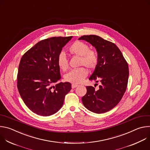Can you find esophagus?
<instances>
[{"label": "esophagus", "mask_w": 150, "mask_h": 150, "mask_svg": "<svg viewBox=\"0 0 150 150\" xmlns=\"http://www.w3.org/2000/svg\"><path fill=\"white\" fill-rule=\"evenodd\" d=\"M76 87H78V85H76V84H74V83L72 84V88H75Z\"/></svg>", "instance_id": "esophagus-1"}]
</instances>
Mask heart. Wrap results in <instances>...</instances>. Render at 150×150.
<instances>
[{
    "instance_id": "1",
    "label": "heart",
    "mask_w": 150,
    "mask_h": 150,
    "mask_svg": "<svg viewBox=\"0 0 150 150\" xmlns=\"http://www.w3.org/2000/svg\"><path fill=\"white\" fill-rule=\"evenodd\" d=\"M69 52L72 54L80 57L79 66L86 67L90 70L94 69L98 63L97 53L90 49V46L82 41H75L68 47ZM57 64L59 69L66 71L69 68L68 60L65 53H60L57 58ZM88 75L87 69L83 67L72 69L67 74L64 78L66 81L77 84L82 82Z\"/></svg>"
}]
</instances>
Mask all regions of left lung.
Here are the masks:
<instances>
[{"label": "left lung", "mask_w": 150, "mask_h": 150, "mask_svg": "<svg viewBox=\"0 0 150 150\" xmlns=\"http://www.w3.org/2000/svg\"><path fill=\"white\" fill-rule=\"evenodd\" d=\"M78 39L87 41L96 47L98 63L89 79L101 82L98 90L92 86L86 87L87 91L82 98V103L92 112H107L120 102L126 91L128 64L113 42L96 35H83Z\"/></svg>", "instance_id": "obj_1"}]
</instances>
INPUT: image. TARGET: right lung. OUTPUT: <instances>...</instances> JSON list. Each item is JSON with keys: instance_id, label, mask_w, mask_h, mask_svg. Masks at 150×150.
Wrapping results in <instances>:
<instances>
[{"instance_id": "right-lung-1", "label": "right lung", "mask_w": 150, "mask_h": 150, "mask_svg": "<svg viewBox=\"0 0 150 150\" xmlns=\"http://www.w3.org/2000/svg\"><path fill=\"white\" fill-rule=\"evenodd\" d=\"M53 37L38 42L21 57L17 75V88L25 105L43 116L54 114L62 108L71 90L68 82L52 84L60 79L57 58L62 47L72 38Z\"/></svg>"}]
</instances>
